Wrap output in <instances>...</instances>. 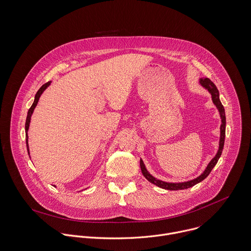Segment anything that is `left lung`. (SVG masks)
Instances as JSON below:
<instances>
[{"mask_svg": "<svg viewBox=\"0 0 251 251\" xmlns=\"http://www.w3.org/2000/svg\"><path fill=\"white\" fill-rule=\"evenodd\" d=\"M199 83H200V85L201 87H203L204 89H206L209 92V94L211 96V100H212L213 104L216 105V107L218 108L220 116H221V119H222L221 135H220V143H219L218 153L216 154V156H214L210 160V162L207 164V166L204 169V171L199 176H197L196 178H193V180H190V181H187V182H181V183H169V182H164V181L158 180V178L153 176L148 172L144 162H143L142 159H140V167H141V171H142L143 176H144L150 183L156 185L159 188H162V189H165V190H169V191H178V190H185V189L192 188L193 186H195V185L201 183V181H203L204 178L209 175L211 170L214 168V166L217 165V163H218V161L221 158V155L223 153V149H224V145H225V138H226V122L225 108H224V106H223V104H222V102L220 100V92H219L216 84H214L208 78H203V79L201 78L199 80Z\"/></svg>", "mask_w": 251, "mask_h": 251, "instance_id": "8db88e82", "label": "left lung"}]
</instances>
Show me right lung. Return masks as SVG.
Instances as JSON below:
<instances>
[{"instance_id":"right-lung-1","label":"right lung","mask_w":251,"mask_h":251,"mask_svg":"<svg viewBox=\"0 0 251 251\" xmlns=\"http://www.w3.org/2000/svg\"><path fill=\"white\" fill-rule=\"evenodd\" d=\"M50 83H51V81H49V82H47V83H45L39 90H38V92H37V94H35V96H34V100H33V103H32V105L30 106V108L28 109V111H27V116H26V120H25V141H26V149H27V153H28V155H29V148H28V143H27V141H28V136H27V131H28V128H29V123H30V117H31V115H32V113H33V110H34V108H35V106L38 105V102H39V100H40V97H41V95L44 93V91L50 85Z\"/></svg>"}]
</instances>
